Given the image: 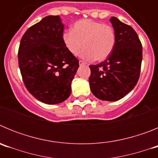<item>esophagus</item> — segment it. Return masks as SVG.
I'll return each mask as SVG.
<instances>
[{"label":"esophagus","mask_w":158,"mask_h":158,"mask_svg":"<svg viewBox=\"0 0 158 158\" xmlns=\"http://www.w3.org/2000/svg\"><path fill=\"white\" fill-rule=\"evenodd\" d=\"M85 62H83V61H81V60H80V61H79V65H85Z\"/></svg>","instance_id":"obj_1"}]
</instances>
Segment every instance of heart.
I'll return each instance as SVG.
<instances>
[{
    "instance_id": "b5f03b06",
    "label": "heart",
    "mask_w": 158,
    "mask_h": 158,
    "mask_svg": "<svg viewBox=\"0 0 158 158\" xmlns=\"http://www.w3.org/2000/svg\"><path fill=\"white\" fill-rule=\"evenodd\" d=\"M62 41L73 55H77L84 47L81 58L101 62L109 56L115 47V33L109 25L92 19H81L73 24L72 31L64 32Z\"/></svg>"
}]
</instances>
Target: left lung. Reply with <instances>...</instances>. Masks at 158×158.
Instances as JSON below:
<instances>
[{"instance_id": "obj_1", "label": "left lung", "mask_w": 158, "mask_h": 158, "mask_svg": "<svg viewBox=\"0 0 158 158\" xmlns=\"http://www.w3.org/2000/svg\"><path fill=\"white\" fill-rule=\"evenodd\" d=\"M115 33V44L105 61L91 65L89 85L96 98L116 101L123 98L136 85L140 75L142 47L131 26L116 17L110 19Z\"/></svg>"}]
</instances>
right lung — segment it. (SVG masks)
Masks as SVG:
<instances>
[{
    "instance_id": "add662e5",
    "label": "right lung",
    "mask_w": 158,
    "mask_h": 158,
    "mask_svg": "<svg viewBox=\"0 0 158 158\" xmlns=\"http://www.w3.org/2000/svg\"><path fill=\"white\" fill-rule=\"evenodd\" d=\"M64 24L58 16H48L23 35L18 51L19 67L29 93L47 104H60L71 94L78 60L62 41Z\"/></svg>"
}]
</instances>
